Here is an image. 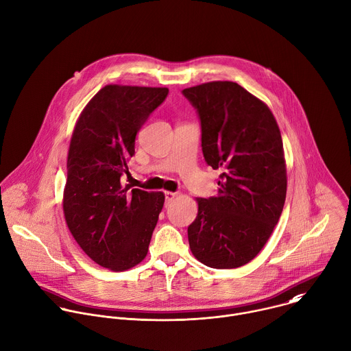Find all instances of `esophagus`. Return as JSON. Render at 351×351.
Instances as JSON below:
<instances>
[{"label":"esophagus","mask_w":351,"mask_h":351,"mask_svg":"<svg viewBox=\"0 0 351 351\" xmlns=\"http://www.w3.org/2000/svg\"><path fill=\"white\" fill-rule=\"evenodd\" d=\"M165 196H166V206H169V204H170V202L177 196V192L167 191V192H165Z\"/></svg>","instance_id":"1"}]
</instances>
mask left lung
Here are the masks:
<instances>
[{
	"label": "left lung",
	"instance_id": "1",
	"mask_svg": "<svg viewBox=\"0 0 351 351\" xmlns=\"http://www.w3.org/2000/svg\"><path fill=\"white\" fill-rule=\"evenodd\" d=\"M182 93L197 110L207 165L222 170L218 195L196 197L189 247L206 266L240 267L263 248L284 207L281 133L269 107L236 82H206Z\"/></svg>",
	"mask_w": 351,
	"mask_h": 351
}]
</instances>
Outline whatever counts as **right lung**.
I'll return each mask as SVG.
<instances>
[{"instance_id":"1","label":"right lung","mask_w":351,"mask_h":351,"mask_svg":"<svg viewBox=\"0 0 351 351\" xmlns=\"http://www.w3.org/2000/svg\"><path fill=\"white\" fill-rule=\"evenodd\" d=\"M167 88L107 85L81 112L69 148L63 193L66 223L97 265L123 271L148 252L163 208V192L122 186L136 134L160 106Z\"/></svg>"}]
</instances>
